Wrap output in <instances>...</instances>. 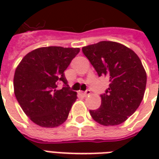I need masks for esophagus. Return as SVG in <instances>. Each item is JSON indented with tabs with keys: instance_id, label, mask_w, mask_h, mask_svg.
I'll list each match as a JSON object with an SVG mask.
<instances>
[{
	"instance_id": "1",
	"label": "esophagus",
	"mask_w": 159,
	"mask_h": 159,
	"mask_svg": "<svg viewBox=\"0 0 159 159\" xmlns=\"http://www.w3.org/2000/svg\"><path fill=\"white\" fill-rule=\"evenodd\" d=\"M90 93H91V92H90V90H87V91H85V92H80V93H81L83 97H87L88 95H89Z\"/></svg>"
}]
</instances>
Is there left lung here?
<instances>
[{
	"instance_id": "obj_1",
	"label": "left lung",
	"mask_w": 159,
	"mask_h": 159,
	"mask_svg": "<svg viewBox=\"0 0 159 159\" xmlns=\"http://www.w3.org/2000/svg\"><path fill=\"white\" fill-rule=\"evenodd\" d=\"M82 50L99 76L110 79L108 89L100 95V107L89 111L91 117L104 126L121 124L137 110L144 97L147 73L140 58L126 46L110 41Z\"/></svg>"
}]
</instances>
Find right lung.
Segmentation results:
<instances>
[{
    "mask_svg": "<svg viewBox=\"0 0 159 159\" xmlns=\"http://www.w3.org/2000/svg\"><path fill=\"white\" fill-rule=\"evenodd\" d=\"M79 52L78 48H39L27 53L17 66L14 93L33 123L54 128L66 122L77 96L70 90L64 71ZM60 82L64 87L58 90Z\"/></svg>",
    "mask_w": 159,
    "mask_h": 159,
    "instance_id": "obj_1",
    "label": "right lung"
}]
</instances>
